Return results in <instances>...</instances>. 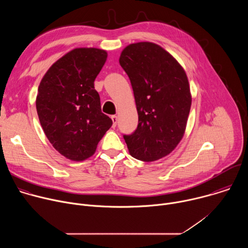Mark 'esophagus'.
<instances>
[{"mask_svg":"<svg viewBox=\"0 0 248 248\" xmlns=\"http://www.w3.org/2000/svg\"><path fill=\"white\" fill-rule=\"evenodd\" d=\"M111 119H112V121H113V127H116V126H117V123H118V118H117V116H112Z\"/></svg>","mask_w":248,"mask_h":248,"instance_id":"34e87169","label":"esophagus"}]
</instances>
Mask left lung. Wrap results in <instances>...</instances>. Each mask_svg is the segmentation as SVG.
Masks as SVG:
<instances>
[{"label": "left lung", "instance_id": "1", "mask_svg": "<svg viewBox=\"0 0 248 248\" xmlns=\"http://www.w3.org/2000/svg\"><path fill=\"white\" fill-rule=\"evenodd\" d=\"M120 64L129 78L138 125L124 135L129 154L153 162L169 155L184 137L191 107L190 87L183 66L152 42L126 46Z\"/></svg>", "mask_w": 248, "mask_h": 248}]
</instances>
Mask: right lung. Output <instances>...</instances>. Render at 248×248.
<instances>
[{"mask_svg":"<svg viewBox=\"0 0 248 248\" xmlns=\"http://www.w3.org/2000/svg\"><path fill=\"white\" fill-rule=\"evenodd\" d=\"M108 54L97 48H76L66 53L43 77L36 97L41 126L53 147L72 161L91 157L113 124L102 113L94 88Z\"/></svg>","mask_w":248,"mask_h":248,"instance_id":"right-lung-1","label":"right lung"}]
</instances>
